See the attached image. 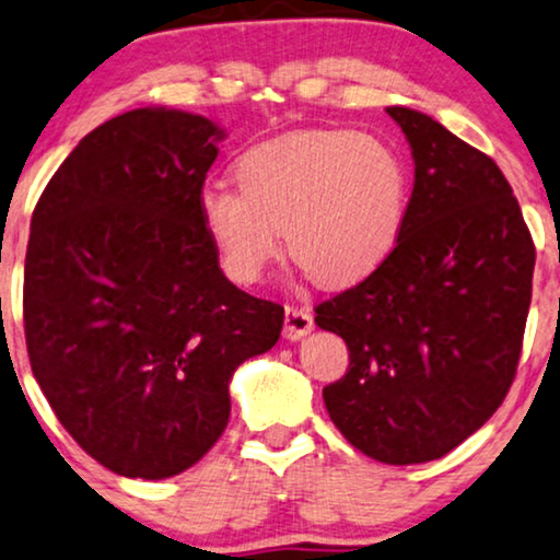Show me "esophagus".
Segmentation results:
<instances>
[{
  "instance_id": "obj_1",
  "label": "esophagus",
  "mask_w": 560,
  "mask_h": 560,
  "mask_svg": "<svg viewBox=\"0 0 560 560\" xmlns=\"http://www.w3.org/2000/svg\"><path fill=\"white\" fill-rule=\"evenodd\" d=\"M312 327H315L312 312L307 307H296V304H289L287 315H284V338L287 340H300L312 330Z\"/></svg>"
}]
</instances>
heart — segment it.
<instances>
[{
  "mask_svg": "<svg viewBox=\"0 0 560 560\" xmlns=\"http://www.w3.org/2000/svg\"><path fill=\"white\" fill-rule=\"evenodd\" d=\"M237 189L207 186L199 212L222 271L256 284L281 250L325 289L369 279L397 248L409 171L392 145L355 130H300L253 145Z\"/></svg>",
  "mask_w": 560,
  "mask_h": 560,
  "instance_id": "b5f03b06",
  "label": "heart"
}]
</instances>
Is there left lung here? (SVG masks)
I'll return each instance as SVG.
<instances>
[{
	"label": "left lung",
	"instance_id": "8db88e82",
	"mask_svg": "<svg viewBox=\"0 0 560 560\" xmlns=\"http://www.w3.org/2000/svg\"><path fill=\"white\" fill-rule=\"evenodd\" d=\"M409 140L415 189L397 248L361 284L319 302L348 346L323 397L346 441L392 466L443 458L474 435L517 374L535 245L487 153L441 122L386 107Z\"/></svg>",
	"mask_w": 560,
	"mask_h": 560
}]
</instances>
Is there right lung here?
<instances>
[{"mask_svg": "<svg viewBox=\"0 0 560 560\" xmlns=\"http://www.w3.org/2000/svg\"><path fill=\"white\" fill-rule=\"evenodd\" d=\"M225 138L202 115L132 109L73 148L37 199L22 319L30 366L104 468L168 479L230 420V378L284 307L230 284L199 197Z\"/></svg>", "mask_w": 560, "mask_h": 560, "instance_id": "1", "label": "right lung"}]
</instances>
